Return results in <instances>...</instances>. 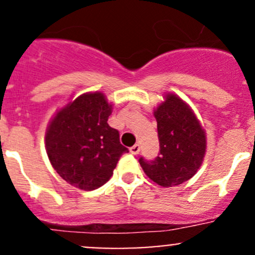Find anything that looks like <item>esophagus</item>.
Wrapping results in <instances>:
<instances>
[{
  "instance_id": "esophagus-1",
  "label": "esophagus",
  "mask_w": 255,
  "mask_h": 255,
  "mask_svg": "<svg viewBox=\"0 0 255 255\" xmlns=\"http://www.w3.org/2000/svg\"><path fill=\"white\" fill-rule=\"evenodd\" d=\"M129 151L135 155V154H138L140 151V145H139V144H134V145H133V146H130Z\"/></svg>"
}]
</instances>
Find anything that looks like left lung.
Returning a JSON list of instances; mask_svg holds the SVG:
<instances>
[{"label": "left lung", "instance_id": "8db88e82", "mask_svg": "<svg viewBox=\"0 0 255 255\" xmlns=\"http://www.w3.org/2000/svg\"><path fill=\"white\" fill-rule=\"evenodd\" d=\"M159 151L154 160L139 159L144 173L164 187L191 179L204 161L206 135L192 110L176 95L168 94L154 111Z\"/></svg>", "mask_w": 255, "mask_h": 255}]
</instances>
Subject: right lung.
Listing matches in <instances>:
<instances>
[{"instance_id": "1", "label": "right lung", "mask_w": 255, "mask_h": 255, "mask_svg": "<svg viewBox=\"0 0 255 255\" xmlns=\"http://www.w3.org/2000/svg\"><path fill=\"white\" fill-rule=\"evenodd\" d=\"M112 105L102 92L84 94L50 121L45 149L51 165L66 182L91 191L106 184L123 153L120 133L107 121Z\"/></svg>"}]
</instances>
